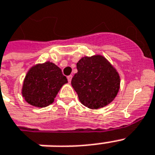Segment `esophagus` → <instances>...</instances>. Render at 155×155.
<instances>
[{
    "label": "esophagus",
    "mask_w": 155,
    "mask_h": 155,
    "mask_svg": "<svg viewBox=\"0 0 155 155\" xmlns=\"http://www.w3.org/2000/svg\"><path fill=\"white\" fill-rule=\"evenodd\" d=\"M71 79H72V75H68V82L71 83Z\"/></svg>",
    "instance_id": "obj_1"
}]
</instances>
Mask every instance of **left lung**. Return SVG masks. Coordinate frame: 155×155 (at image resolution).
Instances as JSON below:
<instances>
[{
    "mask_svg": "<svg viewBox=\"0 0 155 155\" xmlns=\"http://www.w3.org/2000/svg\"><path fill=\"white\" fill-rule=\"evenodd\" d=\"M76 68L78 72L71 85L82 104L97 109L115 99L120 89V75L104 56H84L78 61Z\"/></svg>",
    "mask_w": 155,
    "mask_h": 155,
    "instance_id": "left-lung-1",
    "label": "left lung"
}]
</instances>
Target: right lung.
Returning a JSON list of instances; mask_svg holds the SVG:
<instances>
[{
	"instance_id": "right-lung-1",
	"label": "right lung",
	"mask_w": 155,
	"mask_h": 155,
	"mask_svg": "<svg viewBox=\"0 0 155 155\" xmlns=\"http://www.w3.org/2000/svg\"><path fill=\"white\" fill-rule=\"evenodd\" d=\"M67 83L68 79L54 63L50 61L38 63L28 71L21 94L30 105L43 108L53 103L58 91Z\"/></svg>"
}]
</instances>
